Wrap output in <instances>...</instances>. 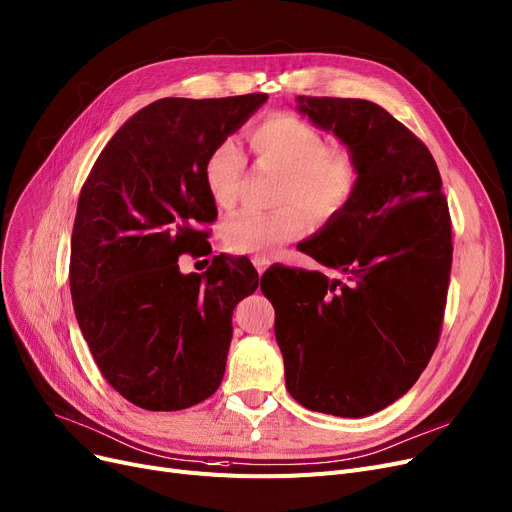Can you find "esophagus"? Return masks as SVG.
<instances>
[{
    "label": "esophagus",
    "mask_w": 512,
    "mask_h": 512,
    "mask_svg": "<svg viewBox=\"0 0 512 512\" xmlns=\"http://www.w3.org/2000/svg\"><path fill=\"white\" fill-rule=\"evenodd\" d=\"M252 264L256 267L258 275H262L264 271H267V269L271 267V260H269L267 256H254V258H252Z\"/></svg>",
    "instance_id": "esophagus-1"
}]
</instances>
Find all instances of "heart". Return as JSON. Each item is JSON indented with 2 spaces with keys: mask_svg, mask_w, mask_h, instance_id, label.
Returning <instances> with one entry per match:
<instances>
[{
  "mask_svg": "<svg viewBox=\"0 0 512 512\" xmlns=\"http://www.w3.org/2000/svg\"><path fill=\"white\" fill-rule=\"evenodd\" d=\"M250 149L260 166L281 174L275 210H239L222 224L224 245L233 254H271L279 245L304 235L309 220L300 202L317 220H330L351 206L361 187V163L342 147H327V138L309 121L292 113H271L250 134ZM245 161L233 140L212 149L203 168L210 197L229 208L237 197Z\"/></svg>",
  "mask_w": 512,
  "mask_h": 512,
  "instance_id": "b5f03b06",
  "label": "heart"
}]
</instances>
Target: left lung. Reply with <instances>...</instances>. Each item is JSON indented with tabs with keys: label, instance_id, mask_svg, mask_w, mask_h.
Wrapping results in <instances>:
<instances>
[{
	"label": "left lung",
	"instance_id": "obj_1",
	"mask_svg": "<svg viewBox=\"0 0 512 512\" xmlns=\"http://www.w3.org/2000/svg\"><path fill=\"white\" fill-rule=\"evenodd\" d=\"M296 109L361 163L357 197L302 252L346 279L271 267L285 386L306 410L363 418L416 384L439 342L452 220L424 142L376 102L298 96Z\"/></svg>",
	"mask_w": 512,
	"mask_h": 512
}]
</instances>
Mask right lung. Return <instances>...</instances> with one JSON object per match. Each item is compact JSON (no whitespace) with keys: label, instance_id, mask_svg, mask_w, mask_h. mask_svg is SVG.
<instances>
[{"label":"right lung","instance_id":"obj_1","mask_svg":"<svg viewBox=\"0 0 512 512\" xmlns=\"http://www.w3.org/2000/svg\"><path fill=\"white\" fill-rule=\"evenodd\" d=\"M267 98L155 100L115 132L81 187L75 317L100 374L142 410H185L222 382L233 309L256 292L258 273L220 254L203 275H182L178 256L197 250L210 235L199 227L218 216L208 155Z\"/></svg>","mask_w":512,"mask_h":512}]
</instances>
